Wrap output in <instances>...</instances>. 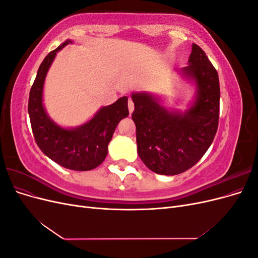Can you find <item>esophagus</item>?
Segmentation results:
<instances>
[{
  "label": "esophagus",
  "instance_id": "34e87169",
  "mask_svg": "<svg viewBox=\"0 0 258 258\" xmlns=\"http://www.w3.org/2000/svg\"><path fill=\"white\" fill-rule=\"evenodd\" d=\"M128 108H129V113L132 114V112H134V110H135V104L130 99L128 101Z\"/></svg>",
  "mask_w": 258,
  "mask_h": 258
}]
</instances>
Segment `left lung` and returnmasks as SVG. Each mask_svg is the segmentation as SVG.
Returning <instances> with one entry per match:
<instances>
[{
	"instance_id": "left-lung-1",
	"label": "left lung",
	"mask_w": 258,
	"mask_h": 258,
	"mask_svg": "<svg viewBox=\"0 0 258 258\" xmlns=\"http://www.w3.org/2000/svg\"><path fill=\"white\" fill-rule=\"evenodd\" d=\"M196 86L185 112L169 111L150 92H134L132 113L137 128L138 154L153 172L175 175L201 159L212 144L220 116V81L206 52L192 44L188 66L178 70Z\"/></svg>"
}]
</instances>
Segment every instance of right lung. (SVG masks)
Masks as SVG:
<instances>
[{"instance_id":"add662e5","label":"right lung","mask_w":258,"mask_h":258,"mask_svg":"<svg viewBox=\"0 0 258 258\" xmlns=\"http://www.w3.org/2000/svg\"><path fill=\"white\" fill-rule=\"evenodd\" d=\"M72 43L67 40L43 60L30 90L28 112L35 142L48 158L70 170L89 171L103 162L117 124L129 115L128 97L101 107L79 127L63 128L54 122L43 104L44 83L57 52Z\"/></svg>"}]
</instances>
